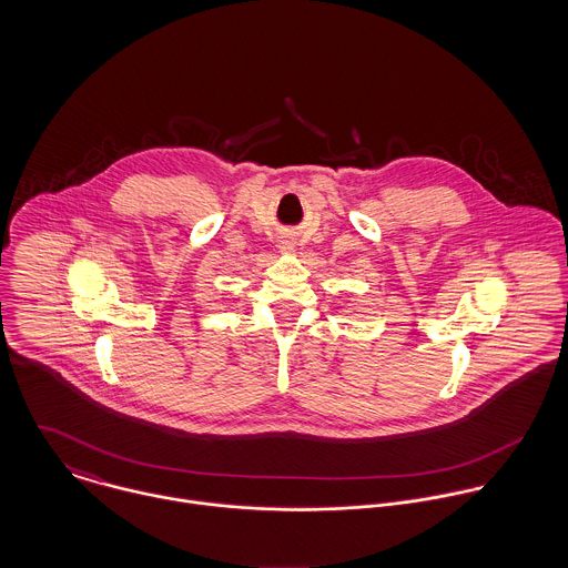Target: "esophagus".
I'll use <instances>...</instances> for the list:
<instances>
[{"label": "esophagus", "instance_id": "34e87169", "mask_svg": "<svg viewBox=\"0 0 568 568\" xmlns=\"http://www.w3.org/2000/svg\"><path fill=\"white\" fill-rule=\"evenodd\" d=\"M282 248H291V243H284V244H282Z\"/></svg>", "mask_w": 568, "mask_h": 568}]
</instances>
